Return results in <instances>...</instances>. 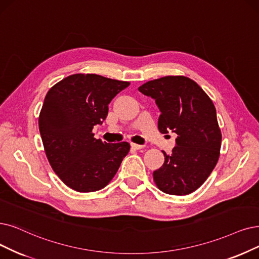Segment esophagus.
Returning <instances> with one entry per match:
<instances>
[{
    "mask_svg": "<svg viewBox=\"0 0 259 259\" xmlns=\"http://www.w3.org/2000/svg\"><path fill=\"white\" fill-rule=\"evenodd\" d=\"M131 148L134 150H141L143 149V146H140V144H136V143H131Z\"/></svg>",
    "mask_w": 259,
    "mask_h": 259,
    "instance_id": "1",
    "label": "esophagus"
}]
</instances>
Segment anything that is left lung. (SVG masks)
Masks as SVG:
<instances>
[{"mask_svg": "<svg viewBox=\"0 0 259 259\" xmlns=\"http://www.w3.org/2000/svg\"><path fill=\"white\" fill-rule=\"evenodd\" d=\"M155 100L160 111L158 130L178 135L172 153H163L164 162L153 172L164 193L186 195L207 180L219 159L221 132L213 103L203 89L185 76H165L138 88Z\"/></svg>", "mask_w": 259, "mask_h": 259, "instance_id": "1", "label": "left lung"}]
</instances>
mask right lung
Listing matches in <instances>:
<instances>
[{"mask_svg":"<svg viewBox=\"0 0 259 259\" xmlns=\"http://www.w3.org/2000/svg\"><path fill=\"white\" fill-rule=\"evenodd\" d=\"M128 86V81L79 73L49 90L39 131L51 167L68 187L94 192L115 177L130 144L103 142L94 137L92 128L101 125L111 100Z\"/></svg>","mask_w":259,"mask_h":259,"instance_id":"right-lung-1","label":"right lung"}]
</instances>
